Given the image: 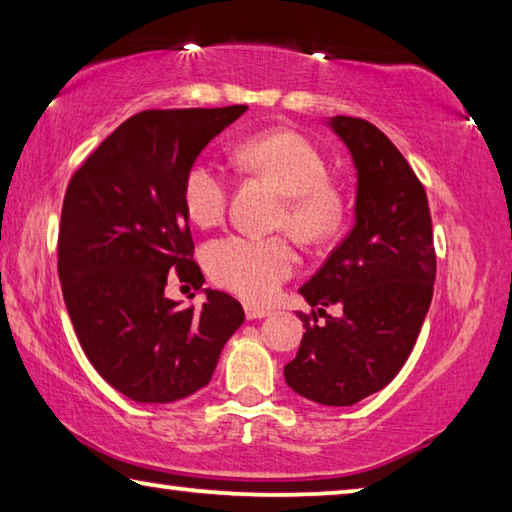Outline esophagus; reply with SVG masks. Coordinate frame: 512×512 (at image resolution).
I'll list each match as a JSON object with an SVG mask.
<instances>
[{
  "mask_svg": "<svg viewBox=\"0 0 512 512\" xmlns=\"http://www.w3.org/2000/svg\"><path fill=\"white\" fill-rule=\"evenodd\" d=\"M244 311L248 320H259V318H266V315H271V311L264 309V306H255V304H246Z\"/></svg>",
  "mask_w": 512,
  "mask_h": 512,
  "instance_id": "34e87169",
  "label": "esophagus"
}]
</instances>
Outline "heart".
Here are the masks:
<instances>
[{"label":"heart","mask_w":512,"mask_h":512,"mask_svg":"<svg viewBox=\"0 0 512 512\" xmlns=\"http://www.w3.org/2000/svg\"><path fill=\"white\" fill-rule=\"evenodd\" d=\"M248 172L271 181L284 194L277 226L318 244L329 239L342 219V203L329 183V165L309 138L297 132L257 134L239 147ZM230 176L215 161H194L183 179V203L197 226H215L228 210ZM212 282L246 302H271L293 275L297 257L284 237L228 235L208 248Z\"/></svg>","instance_id":"b5f03b06"}]
</instances>
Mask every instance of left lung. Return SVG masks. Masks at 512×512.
<instances>
[{"mask_svg":"<svg viewBox=\"0 0 512 512\" xmlns=\"http://www.w3.org/2000/svg\"><path fill=\"white\" fill-rule=\"evenodd\" d=\"M358 172L356 224L300 293L306 333L284 367L286 385L320 405H353L394 380L416 345L436 275L423 183L396 145L367 120H329ZM340 303L333 319L324 305ZM324 314L328 322L317 324Z\"/></svg>","mask_w":512,"mask_h":512,"instance_id":"left-lung-1","label":"left lung"}]
</instances>
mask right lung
Here are the masks:
<instances>
[{"label": "right lung", "instance_id": "obj_1", "mask_svg": "<svg viewBox=\"0 0 512 512\" xmlns=\"http://www.w3.org/2000/svg\"><path fill=\"white\" fill-rule=\"evenodd\" d=\"M246 109L141 111L67 185L58 232L64 304L91 365L132 401L172 403L206 387L244 322L235 297L206 288L199 309H179L165 284L170 271L194 288L203 284L183 179Z\"/></svg>", "mask_w": 512, "mask_h": 512}]
</instances>
